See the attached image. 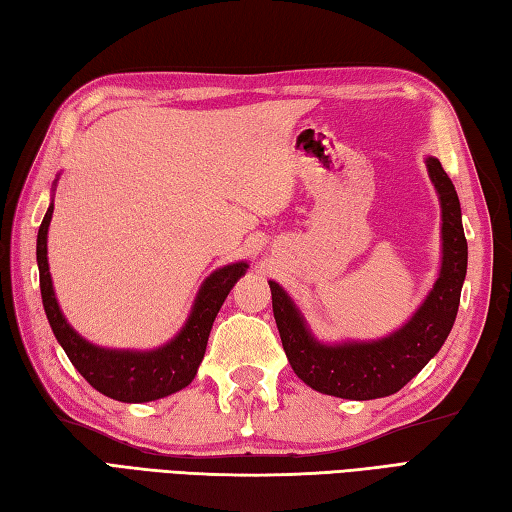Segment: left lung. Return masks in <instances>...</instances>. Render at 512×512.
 I'll return each mask as SVG.
<instances>
[{
    "mask_svg": "<svg viewBox=\"0 0 512 512\" xmlns=\"http://www.w3.org/2000/svg\"><path fill=\"white\" fill-rule=\"evenodd\" d=\"M426 168L442 207V267L429 296L404 327L371 342L322 344L311 336L287 291L269 280L271 307L287 360L311 389L344 400L384 398L415 378L451 333L466 278L468 245L453 181L433 156L426 159Z\"/></svg>",
    "mask_w": 512,
    "mask_h": 512,
    "instance_id": "1",
    "label": "left lung"
}]
</instances>
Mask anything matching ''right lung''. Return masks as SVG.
Segmentation results:
<instances>
[{
  "label": "right lung",
  "mask_w": 512,
  "mask_h": 512,
  "mask_svg": "<svg viewBox=\"0 0 512 512\" xmlns=\"http://www.w3.org/2000/svg\"><path fill=\"white\" fill-rule=\"evenodd\" d=\"M52 210H55V203H50L37 234L39 287L52 333L75 369L90 382V387L119 402H152L185 389L194 380L198 364L205 356L207 338H210L218 309L249 265L243 260V263L212 271L198 289L183 329L163 347L152 351L103 349L81 338L59 309L55 289H52L46 245Z\"/></svg>",
  "instance_id": "add662e5"
}]
</instances>
